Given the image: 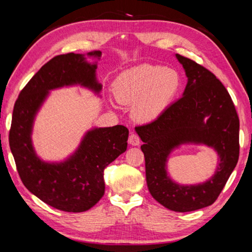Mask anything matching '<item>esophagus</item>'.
Segmentation results:
<instances>
[{"label":"esophagus","mask_w":252,"mask_h":252,"mask_svg":"<svg viewBox=\"0 0 252 252\" xmlns=\"http://www.w3.org/2000/svg\"><path fill=\"white\" fill-rule=\"evenodd\" d=\"M127 142H129V144H131V146L135 147V146H139V144H140V139L135 133H130Z\"/></svg>","instance_id":"34e87169"}]
</instances>
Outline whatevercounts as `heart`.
<instances>
[{"label": "heart", "instance_id": "b5f03b06", "mask_svg": "<svg viewBox=\"0 0 252 252\" xmlns=\"http://www.w3.org/2000/svg\"><path fill=\"white\" fill-rule=\"evenodd\" d=\"M182 87L179 72L170 67L142 64L126 70L113 83L117 99L132 106V116L152 122L167 112Z\"/></svg>", "mask_w": 252, "mask_h": 252}]
</instances>
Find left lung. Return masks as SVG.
<instances>
[{
  "label": "left lung",
  "mask_w": 252,
  "mask_h": 252,
  "mask_svg": "<svg viewBox=\"0 0 252 252\" xmlns=\"http://www.w3.org/2000/svg\"><path fill=\"white\" fill-rule=\"evenodd\" d=\"M188 78L182 97L163 116L136 126L144 142L148 189L169 210L194 211L216 201L239 159V118L231 96L216 75L192 60L176 54ZM188 144L211 147L219 156L215 173L206 182L183 185L171 178L167 161Z\"/></svg>",
  "instance_id": "left-lung-1"
}]
</instances>
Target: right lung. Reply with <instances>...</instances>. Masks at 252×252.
Returning a JSON list of instances; mask_svg holds the SVG:
<instances>
[{
    "label": "right lung",
    "mask_w": 252,
    "mask_h": 252,
    "mask_svg": "<svg viewBox=\"0 0 252 252\" xmlns=\"http://www.w3.org/2000/svg\"><path fill=\"white\" fill-rule=\"evenodd\" d=\"M101 55L95 50L53 58L29 81L14 104L8 141L21 180L30 192L62 211H87L103 197L104 169L126 152L129 130L123 126H92L73 152L49 161L33 146L34 122L53 90L80 87L101 97L102 84L96 79Z\"/></svg>",
    "instance_id": "1"
}]
</instances>
